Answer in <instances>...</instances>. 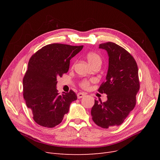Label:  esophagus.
<instances>
[{
	"mask_svg": "<svg viewBox=\"0 0 160 160\" xmlns=\"http://www.w3.org/2000/svg\"><path fill=\"white\" fill-rule=\"evenodd\" d=\"M85 95L83 93H77V98L78 99H81L82 98H83Z\"/></svg>",
	"mask_w": 160,
	"mask_h": 160,
	"instance_id": "obj_1",
	"label": "esophagus"
}]
</instances>
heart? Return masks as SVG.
I'll use <instances>...</instances> for the list:
<instances>
[{
  "instance_id": "1",
  "label": "heart",
  "mask_w": 160,
  "mask_h": 160,
  "mask_svg": "<svg viewBox=\"0 0 160 160\" xmlns=\"http://www.w3.org/2000/svg\"><path fill=\"white\" fill-rule=\"evenodd\" d=\"M86 59L88 60L89 64L93 67L94 65H101V62H102V60H101V57L99 54H98L97 52H89L86 55ZM89 85V82L87 81H84L82 82L81 86L83 88H87Z\"/></svg>"
}]
</instances>
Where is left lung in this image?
Returning a JSON list of instances; mask_svg holds the SVG:
<instances>
[{
	"instance_id": "left-lung-1",
	"label": "left lung",
	"mask_w": 160,
	"mask_h": 160,
	"mask_svg": "<svg viewBox=\"0 0 160 160\" xmlns=\"http://www.w3.org/2000/svg\"><path fill=\"white\" fill-rule=\"evenodd\" d=\"M99 48L107 51L109 57L106 81L99 89L107 94L108 100H95L91 113L96 125L108 129L122 124L133 109L139 89L138 68L133 57L115 43H102Z\"/></svg>"
}]
</instances>
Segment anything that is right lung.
<instances>
[{"label": "right lung", "mask_w": 160, "mask_h": 160, "mask_svg": "<svg viewBox=\"0 0 160 160\" xmlns=\"http://www.w3.org/2000/svg\"><path fill=\"white\" fill-rule=\"evenodd\" d=\"M83 47L59 43L47 45L28 61L22 81L23 96L34 120L41 126L51 128L61 123L69 112L71 103L77 100V95L72 90L59 94L57 78L67 72L70 60Z\"/></svg>", "instance_id": "obj_1"}]
</instances>
